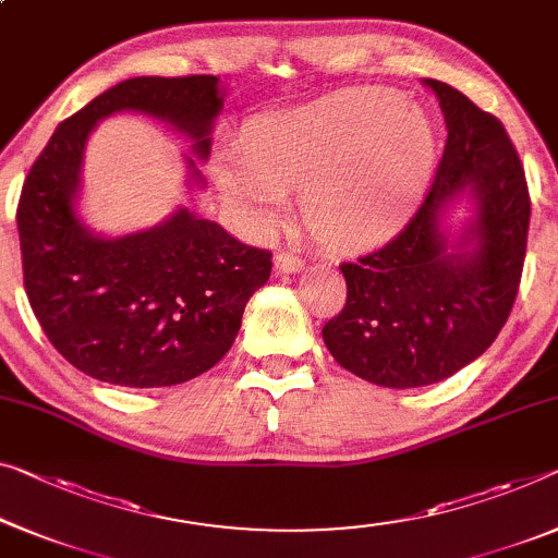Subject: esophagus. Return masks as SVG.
Wrapping results in <instances>:
<instances>
[{
	"label": "esophagus",
	"mask_w": 558,
	"mask_h": 558,
	"mask_svg": "<svg viewBox=\"0 0 558 558\" xmlns=\"http://www.w3.org/2000/svg\"><path fill=\"white\" fill-rule=\"evenodd\" d=\"M276 270L278 272H288V276H293V272H301L303 270V260L293 253H278L276 255Z\"/></svg>",
	"instance_id": "obj_1"
}]
</instances>
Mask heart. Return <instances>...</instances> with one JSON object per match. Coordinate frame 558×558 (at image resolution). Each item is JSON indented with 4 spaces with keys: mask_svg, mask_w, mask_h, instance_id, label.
Masks as SVG:
<instances>
[{
    "mask_svg": "<svg viewBox=\"0 0 558 558\" xmlns=\"http://www.w3.org/2000/svg\"><path fill=\"white\" fill-rule=\"evenodd\" d=\"M434 124L386 89H353L263 122L247 160L218 180L226 203L255 230H270L303 190V218L336 251L384 243L428 185Z\"/></svg>",
    "mask_w": 558,
    "mask_h": 558,
    "instance_id": "obj_1",
    "label": "heart"
}]
</instances>
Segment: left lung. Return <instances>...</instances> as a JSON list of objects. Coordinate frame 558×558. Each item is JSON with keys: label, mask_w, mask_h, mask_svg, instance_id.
Segmentation results:
<instances>
[{"label": "left lung", "mask_w": 558, "mask_h": 558, "mask_svg": "<svg viewBox=\"0 0 558 558\" xmlns=\"http://www.w3.org/2000/svg\"><path fill=\"white\" fill-rule=\"evenodd\" d=\"M423 85L448 130L434 185L390 243L340 265L348 298L323 328L332 359L384 388L438 384L486 353L526 257L531 199L504 124L446 82ZM461 198L474 215L451 236L442 220Z\"/></svg>", "instance_id": "left-lung-1"}]
</instances>
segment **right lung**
<instances>
[{"label":"right lung","mask_w":558,"mask_h":558,"mask_svg":"<svg viewBox=\"0 0 558 558\" xmlns=\"http://www.w3.org/2000/svg\"><path fill=\"white\" fill-rule=\"evenodd\" d=\"M222 99L213 74L124 80L64 120L24 180L16 207L24 290L49 343L89 378L124 388L197 378L230 351L247 301L270 278L272 253L187 207L118 238L87 228L77 210L99 120L149 114L182 132L205 162ZM194 158L185 155L187 182L205 187Z\"/></svg>","instance_id":"right-lung-1"}]
</instances>
